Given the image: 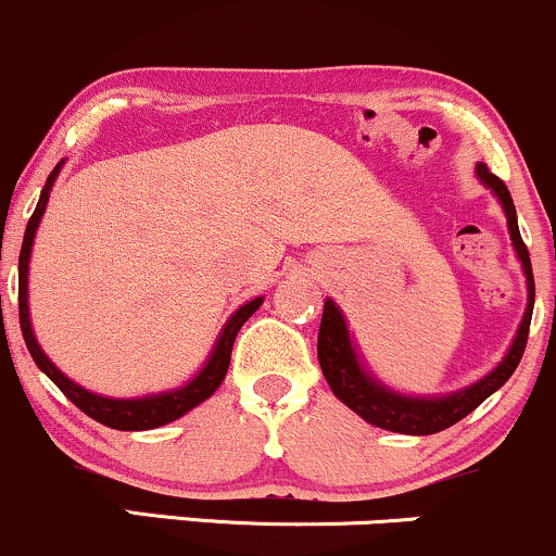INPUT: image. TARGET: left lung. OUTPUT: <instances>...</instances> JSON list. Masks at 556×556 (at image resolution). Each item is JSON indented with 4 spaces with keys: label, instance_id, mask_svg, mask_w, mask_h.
<instances>
[{
    "label": "left lung",
    "instance_id": "8db88e82",
    "mask_svg": "<svg viewBox=\"0 0 556 556\" xmlns=\"http://www.w3.org/2000/svg\"><path fill=\"white\" fill-rule=\"evenodd\" d=\"M478 178L483 180V186H489L494 191L498 202H502L504 215H507V228L509 239L517 257L522 262V273H526L528 283V307L522 315L520 328L509 346V352L504 354V359L498 362L494 370L485 378L476 380L472 386H467L463 391H454L446 396H404L391 391L389 386H383L380 380L370 378V372L359 365L357 352H354L352 339H349V328L341 309L336 307L333 299H326V307H323V320H320V333H317V359H320L323 376H326L330 391L346 404L349 409H354L362 420H367L370 426L394 430V433H409V435H430L439 433V430L452 428L454 422H459L467 417L478 404H483L485 399L494 394L496 389H502L507 383L509 376L515 372V367L520 365L522 352L528 344V328L530 317H533V302H535V283H533V267H530V254L528 247L522 244L520 228H517V212L515 202L509 197V189L504 186V180H498L483 162L476 165Z\"/></svg>",
    "mask_w": 556,
    "mask_h": 556
}]
</instances>
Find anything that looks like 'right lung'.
Segmentation results:
<instances>
[{
	"mask_svg": "<svg viewBox=\"0 0 556 556\" xmlns=\"http://www.w3.org/2000/svg\"><path fill=\"white\" fill-rule=\"evenodd\" d=\"M62 162H58L52 173H49L47 184H43L39 204H36L34 215H30L28 226H26V236H23V247H21V260H17V309H21V330H23V339H26V346L34 357L39 370H43L52 380L54 386L71 399L73 404L86 413L89 417H93L97 422L102 426L115 428V430H149V428H160L167 426V422L178 420L184 417L189 409H194L197 404H202L204 399H210L217 391V386L223 383L226 378L228 365H230V349H233L236 333H239L241 326L260 309L262 296L252 299L247 302L244 307H239L230 315V320L226 323V328L220 330L217 336L215 349H212L210 359L204 362L202 370L197 372L194 378L189 380L186 386L173 391H162V394H149V396H139V399H112V396H99L93 391H86L84 386L73 383L65 372H60L54 367V362L41 352L39 341H36L34 328H30V317H28V262H30V247H34V236L36 228H39L43 210H47V199L49 191H52L54 180H58Z\"/></svg>",
	"mask_w": 556,
	"mask_h": 556,
	"instance_id": "add662e5",
	"label": "right lung"
}]
</instances>
